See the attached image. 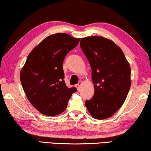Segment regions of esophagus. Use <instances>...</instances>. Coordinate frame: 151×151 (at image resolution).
I'll return each mask as SVG.
<instances>
[{
	"mask_svg": "<svg viewBox=\"0 0 151 151\" xmlns=\"http://www.w3.org/2000/svg\"><path fill=\"white\" fill-rule=\"evenodd\" d=\"M81 85H82V81H79V82H78V83L77 84H76V88H77V90H78V91H79L80 90V88H81Z\"/></svg>",
	"mask_w": 151,
	"mask_h": 151,
	"instance_id": "esophagus-1",
	"label": "esophagus"
}]
</instances>
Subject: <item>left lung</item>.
I'll use <instances>...</instances> for the list:
<instances>
[{"mask_svg":"<svg viewBox=\"0 0 151 151\" xmlns=\"http://www.w3.org/2000/svg\"><path fill=\"white\" fill-rule=\"evenodd\" d=\"M80 46L92 68L94 94L86 101L97 120L111 117L124 103L131 87V68L114 42L99 36L81 39Z\"/></svg>","mask_w":151,"mask_h":151,"instance_id":"obj_1","label":"left lung"}]
</instances>
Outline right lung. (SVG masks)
Returning a JSON list of instances; mask_svg holds the SVG:
<instances>
[{"mask_svg":"<svg viewBox=\"0 0 151 151\" xmlns=\"http://www.w3.org/2000/svg\"><path fill=\"white\" fill-rule=\"evenodd\" d=\"M79 39L66 33L45 38L27 57L20 72V81L29 101L45 116H53L66 109L75 87L69 88L64 81L63 61L75 48Z\"/></svg>","mask_w":151,"mask_h":151,"instance_id":"1","label":"right lung"}]
</instances>
